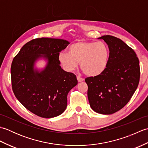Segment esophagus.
I'll return each instance as SVG.
<instances>
[{"mask_svg": "<svg viewBox=\"0 0 148 148\" xmlns=\"http://www.w3.org/2000/svg\"><path fill=\"white\" fill-rule=\"evenodd\" d=\"M77 81L78 82H82V81H84V79H83V78L80 77L79 76H77Z\"/></svg>", "mask_w": 148, "mask_h": 148, "instance_id": "34e87169", "label": "esophagus"}]
</instances>
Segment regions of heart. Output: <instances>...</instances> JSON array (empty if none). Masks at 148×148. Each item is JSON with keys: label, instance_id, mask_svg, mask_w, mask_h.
Returning <instances> with one entry per match:
<instances>
[{"label": "heart", "instance_id": "obj_1", "mask_svg": "<svg viewBox=\"0 0 148 148\" xmlns=\"http://www.w3.org/2000/svg\"><path fill=\"white\" fill-rule=\"evenodd\" d=\"M109 55V49L105 42L79 40L69 46V53H60L58 60L65 71H73L79 63L84 74L97 76L106 70Z\"/></svg>", "mask_w": 148, "mask_h": 148}]
</instances>
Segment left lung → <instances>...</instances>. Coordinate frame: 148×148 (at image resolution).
<instances>
[{
    "label": "left lung",
    "mask_w": 148,
    "mask_h": 148,
    "mask_svg": "<svg viewBox=\"0 0 148 148\" xmlns=\"http://www.w3.org/2000/svg\"><path fill=\"white\" fill-rule=\"evenodd\" d=\"M108 45L110 55L101 74L86 77L88 98L94 111L113 114L129 102L140 79L139 61L136 53L120 39L107 35L99 37Z\"/></svg>",
    "instance_id": "8db88e82"
}]
</instances>
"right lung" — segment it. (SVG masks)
Masks as SVG:
<instances>
[{"mask_svg":"<svg viewBox=\"0 0 148 148\" xmlns=\"http://www.w3.org/2000/svg\"><path fill=\"white\" fill-rule=\"evenodd\" d=\"M69 45L64 39H34L22 47L12 62L11 84L15 97L40 117L51 118L64 112L67 94L77 84L76 75L63 70L58 60L60 52ZM41 57L48 64L39 72L34 69V64Z\"/></svg>","mask_w":148,"mask_h":148,"instance_id":"obj_1","label":"right lung"}]
</instances>
